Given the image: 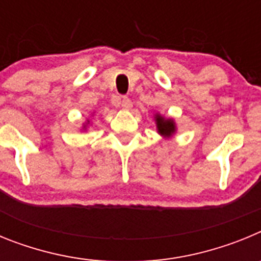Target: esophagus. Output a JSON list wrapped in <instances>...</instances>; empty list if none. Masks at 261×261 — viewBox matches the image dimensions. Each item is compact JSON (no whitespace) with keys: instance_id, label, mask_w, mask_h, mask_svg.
Here are the masks:
<instances>
[{"instance_id":"obj_1","label":"esophagus","mask_w":261,"mask_h":261,"mask_svg":"<svg viewBox=\"0 0 261 261\" xmlns=\"http://www.w3.org/2000/svg\"><path fill=\"white\" fill-rule=\"evenodd\" d=\"M120 105L123 107V110H129L132 107V100L128 98V96H121V100H120Z\"/></svg>"}]
</instances>
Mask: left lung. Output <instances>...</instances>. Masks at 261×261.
I'll list each match as a JSON object with an SVG mask.
<instances>
[{"label":"left lung","instance_id":"1","mask_svg":"<svg viewBox=\"0 0 261 261\" xmlns=\"http://www.w3.org/2000/svg\"><path fill=\"white\" fill-rule=\"evenodd\" d=\"M155 124L158 133L163 137H171L175 132H176V125L172 119H166L162 115H155Z\"/></svg>","mask_w":261,"mask_h":261}]
</instances>
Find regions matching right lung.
I'll use <instances>...</instances> for the list:
<instances>
[{"mask_svg":"<svg viewBox=\"0 0 261 261\" xmlns=\"http://www.w3.org/2000/svg\"><path fill=\"white\" fill-rule=\"evenodd\" d=\"M85 128H86V126H85Z\"/></svg>","mask_w":261,"mask_h":261,"instance_id":"right-lung-1","label":"right lung"}]
</instances>
